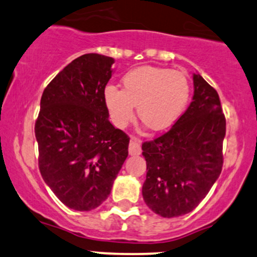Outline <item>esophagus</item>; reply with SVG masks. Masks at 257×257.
I'll list each match as a JSON object with an SVG mask.
<instances>
[{
    "instance_id": "obj_1",
    "label": "esophagus",
    "mask_w": 257,
    "mask_h": 257,
    "mask_svg": "<svg viewBox=\"0 0 257 257\" xmlns=\"http://www.w3.org/2000/svg\"><path fill=\"white\" fill-rule=\"evenodd\" d=\"M141 153V146L140 143H139L138 139L132 138L131 144H129V155L132 156H138Z\"/></svg>"
}]
</instances>
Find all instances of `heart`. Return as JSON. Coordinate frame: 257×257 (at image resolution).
<instances>
[{"label":"heart","mask_w":257,"mask_h":257,"mask_svg":"<svg viewBox=\"0 0 257 257\" xmlns=\"http://www.w3.org/2000/svg\"><path fill=\"white\" fill-rule=\"evenodd\" d=\"M123 89L106 85L104 102L112 124L124 129L138 114L152 131H164L178 120L190 99L185 73L163 67L143 66L122 79Z\"/></svg>","instance_id":"1"}]
</instances>
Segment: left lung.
Masks as SVG:
<instances>
[{
	"label": "left lung",
	"mask_w": 257,
	"mask_h": 257,
	"mask_svg": "<svg viewBox=\"0 0 257 257\" xmlns=\"http://www.w3.org/2000/svg\"><path fill=\"white\" fill-rule=\"evenodd\" d=\"M192 102L175 124L143 144V197L153 213L176 217L196 209L220 176L226 118L217 91L193 75Z\"/></svg>",
	"instance_id": "8db88e82"
}]
</instances>
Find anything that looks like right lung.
Masks as SVG:
<instances>
[{
    "label": "right lung",
    "instance_id": "obj_1",
    "mask_svg": "<svg viewBox=\"0 0 257 257\" xmlns=\"http://www.w3.org/2000/svg\"><path fill=\"white\" fill-rule=\"evenodd\" d=\"M113 63L95 53L81 55L49 82L41 98L35 123L38 168L73 210L98 208L128 156L129 137L111 124L104 102Z\"/></svg>",
    "mask_w": 257,
    "mask_h": 257
}]
</instances>
